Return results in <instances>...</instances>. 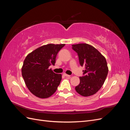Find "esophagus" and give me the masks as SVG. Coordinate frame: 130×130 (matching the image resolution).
Returning <instances> with one entry per match:
<instances>
[{"instance_id":"1","label":"esophagus","mask_w":130,"mask_h":130,"mask_svg":"<svg viewBox=\"0 0 130 130\" xmlns=\"http://www.w3.org/2000/svg\"><path fill=\"white\" fill-rule=\"evenodd\" d=\"M63 75H64V76H66V77H70V75H69L66 74H65V73H64V74H63Z\"/></svg>"}]
</instances>
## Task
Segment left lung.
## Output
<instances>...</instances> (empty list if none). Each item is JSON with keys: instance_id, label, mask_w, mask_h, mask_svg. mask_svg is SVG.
I'll return each mask as SVG.
<instances>
[{"instance_id": "left-lung-1", "label": "left lung", "mask_w": 130, "mask_h": 130, "mask_svg": "<svg viewBox=\"0 0 130 130\" xmlns=\"http://www.w3.org/2000/svg\"><path fill=\"white\" fill-rule=\"evenodd\" d=\"M72 49L78 57L80 65L85 67L80 84L76 91L84 96L95 94L104 84L108 69L106 58L93 46L86 43L72 45Z\"/></svg>"}]
</instances>
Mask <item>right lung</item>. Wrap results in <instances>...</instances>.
Instances as JSON below:
<instances>
[{
    "instance_id": "right-lung-1",
    "label": "right lung",
    "mask_w": 130,
    "mask_h": 130,
    "mask_svg": "<svg viewBox=\"0 0 130 130\" xmlns=\"http://www.w3.org/2000/svg\"><path fill=\"white\" fill-rule=\"evenodd\" d=\"M64 44L42 46L26 57L22 68L26 87L34 95L47 98L56 91L62 75L54 73L49 66L55 63L57 54Z\"/></svg>"
}]
</instances>
